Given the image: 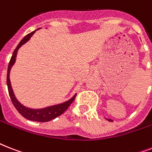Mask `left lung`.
I'll return each instance as SVG.
<instances>
[{
	"label": "left lung",
	"instance_id": "obj_1",
	"mask_svg": "<svg viewBox=\"0 0 152 152\" xmlns=\"http://www.w3.org/2000/svg\"><path fill=\"white\" fill-rule=\"evenodd\" d=\"M105 119H106V120H107V121H113V120H111L110 118H105Z\"/></svg>",
	"mask_w": 152,
	"mask_h": 152
}]
</instances>
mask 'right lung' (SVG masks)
<instances>
[{
    "label": "right lung",
    "instance_id": "add662e5",
    "mask_svg": "<svg viewBox=\"0 0 152 152\" xmlns=\"http://www.w3.org/2000/svg\"><path fill=\"white\" fill-rule=\"evenodd\" d=\"M41 29V28H39ZM39 29L35 30L34 31H32L31 33L27 34L23 39L20 41L17 47L15 48L12 53V56L11 57L10 62L8 64V72H7V86H8V93H9V96L11 98V100L12 102L13 105L15 106V108L17 110V111L21 114V115L25 118L27 120L33 121H39V122H46V121H50L55 119L57 117H59L60 115H61L62 113H64V111L66 110L68 107L70 106V104L75 100L76 94L72 96L71 99H69V100L61 102V103L55 104V105H52V106H46L44 108H39V109H33L30 108V107H27V106H23V104H21L20 102L18 101V99L15 97L14 91L12 90V87L10 81V71L14 64L15 63V60H16V56H17V53L19 49L21 46L25 44L27 42L30 40V39L31 38V36L34 34V32L38 31Z\"/></svg>",
    "mask_w": 152,
    "mask_h": 152
}]
</instances>
